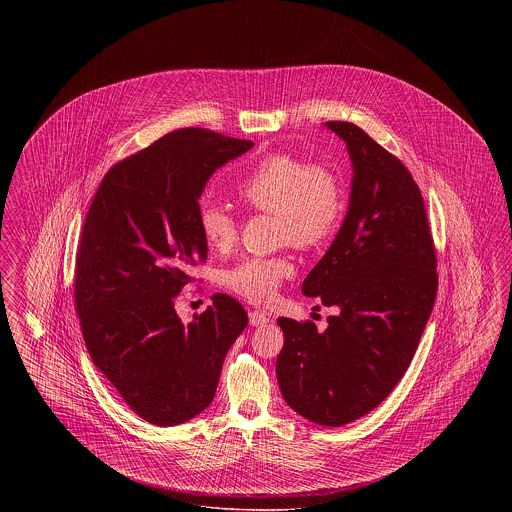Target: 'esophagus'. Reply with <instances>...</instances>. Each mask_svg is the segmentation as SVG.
<instances>
[{
    "label": "esophagus",
    "instance_id": "34e87169",
    "mask_svg": "<svg viewBox=\"0 0 512 512\" xmlns=\"http://www.w3.org/2000/svg\"><path fill=\"white\" fill-rule=\"evenodd\" d=\"M268 318L267 313H263V311H251L249 313V324L251 326H263V324H267Z\"/></svg>",
    "mask_w": 512,
    "mask_h": 512
}]
</instances>
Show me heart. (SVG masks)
<instances>
[{"instance_id": "heart-1", "label": "heart", "mask_w": 512, "mask_h": 512, "mask_svg": "<svg viewBox=\"0 0 512 512\" xmlns=\"http://www.w3.org/2000/svg\"><path fill=\"white\" fill-rule=\"evenodd\" d=\"M238 195L251 209L278 219L280 242L303 249L326 244L343 211L340 184L332 172L284 153L259 161L240 182ZM199 228L203 240L217 251L230 249L238 238V222L220 205L201 209ZM290 272L292 265L284 257H247L226 270L222 282L230 292L261 303L274 295Z\"/></svg>"}]
</instances>
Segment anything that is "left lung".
Masks as SVG:
<instances>
[{
    "instance_id": "8db88e82",
    "label": "left lung",
    "mask_w": 512,
    "mask_h": 512,
    "mask_svg": "<svg viewBox=\"0 0 512 512\" xmlns=\"http://www.w3.org/2000/svg\"><path fill=\"white\" fill-rule=\"evenodd\" d=\"M345 142L353 178L345 219L301 292L336 307L328 328L278 318L282 397L320 426L378 407L413 361L438 292L424 199L403 163L357 124L324 122Z\"/></svg>"
}]
</instances>
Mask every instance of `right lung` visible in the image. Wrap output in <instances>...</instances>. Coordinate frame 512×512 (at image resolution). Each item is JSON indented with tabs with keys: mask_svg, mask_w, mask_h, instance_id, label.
I'll return each instance as SVG.
<instances>
[{
	"mask_svg": "<svg viewBox=\"0 0 512 512\" xmlns=\"http://www.w3.org/2000/svg\"><path fill=\"white\" fill-rule=\"evenodd\" d=\"M253 142L180 128L117 163L99 184L76 253L74 301L94 365L124 403L155 426L205 411L244 307L215 293L190 324L174 297L207 259L199 197L209 178Z\"/></svg>",
	"mask_w": 512,
	"mask_h": 512,
	"instance_id": "right-lung-1",
	"label": "right lung"
}]
</instances>
